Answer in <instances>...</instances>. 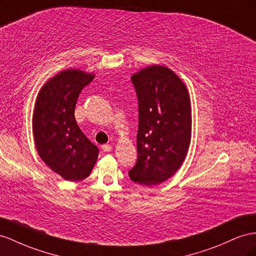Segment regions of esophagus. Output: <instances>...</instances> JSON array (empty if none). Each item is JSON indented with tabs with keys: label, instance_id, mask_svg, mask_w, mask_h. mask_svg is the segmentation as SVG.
Returning <instances> with one entry per match:
<instances>
[{
	"label": "esophagus",
	"instance_id": "esophagus-1",
	"mask_svg": "<svg viewBox=\"0 0 256 256\" xmlns=\"http://www.w3.org/2000/svg\"><path fill=\"white\" fill-rule=\"evenodd\" d=\"M112 145H110V144H104V145H102V150H103V152H111L112 150Z\"/></svg>",
	"mask_w": 256,
	"mask_h": 256
}]
</instances>
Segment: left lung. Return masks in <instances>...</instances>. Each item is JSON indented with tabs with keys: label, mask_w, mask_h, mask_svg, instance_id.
Masks as SVG:
<instances>
[{
	"label": "left lung",
	"mask_w": 256,
	"mask_h": 256,
	"mask_svg": "<svg viewBox=\"0 0 256 256\" xmlns=\"http://www.w3.org/2000/svg\"><path fill=\"white\" fill-rule=\"evenodd\" d=\"M139 101L138 160L128 174L145 186L162 183L181 167L192 138L188 90L164 66H150L131 76Z\"/></svg>",
	"instance_id": "obj_1"
}]
</instances>
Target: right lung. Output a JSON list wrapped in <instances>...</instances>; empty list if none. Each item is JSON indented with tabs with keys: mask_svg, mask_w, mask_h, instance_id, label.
<instances>
[{
	"mask_svg": "<svg viewBox=\"0 0 256 256\" xmlns=\"http://www.w3.org/2000/svg\"><path fill=\"white\" fill-rule=\"evenodd\" d=\"M94 78L78 68H66L48 80L38 94L32 130L38 156L66 181L86 178L99 150L82 132L74 116L82 89Z\"/></svg>",
	"mask_w": 256,
	"mask_h": 256,
	"instance_id": "add662e5",
	"label": "right lung"
}]
</instances>
